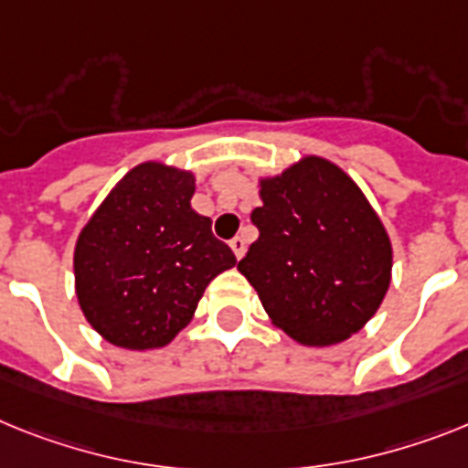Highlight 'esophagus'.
I'll return each instance as SVG.
<instances>
[{
  "label": "esophagus",
  "mask_w": 468,
  "mask_h": 468,
  "mask_svg": "<svg viewBox=\"0 0 468 468\" xmlns=\"http://www.w3.org/2000/svg\"><path fill=\"white\" fill-rule=\"evenodd\" d=\"M230 250H233V254L238 259L245 257V250H247L245 238H240V235H238V238H233V240H230Z\"/></svg>",
  "instance_id": "34e87169"
}]
</instances>
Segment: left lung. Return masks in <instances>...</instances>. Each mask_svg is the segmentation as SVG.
<instances>
[{
	"instance_id": "left-lung-1",
	"label": "left lung",
	"mask_w": 468,
	"mask_h": 468,
	"mask_svg": "<svg viewBox=\"0 0 468 468\" xmlns=\"http://www.w3.org/2000/svg\"><path fill=\"white\" fill-rule=\"evenodd\" d=\"M259 199V238L238 271L294 343H345L390 288L392 242L380 216L343 168L316 154L261 176Z\"/></svg>"
}]
</instances>
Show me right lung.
I'll list each match as a JSON object with an SVG mask.
<instances>
[{
    "label": "right lung",
    "instance_id": "obj_1",
    "mask_svg": "<svg viewBox=\"0 0 468 468\" xmlns=\"http://www.w3.org/2000/svg\"><path fill=\"white\" fill-rule=\"evenodd\" d=\"M195 174L143 161L112 187L73 250L82 316L123 349L166 347L192 321L204 290L233 269L211 221L190 207Z\"/></svg>",
    "mask_w": 468,
    "mask_h": 468
}]
</instances>
